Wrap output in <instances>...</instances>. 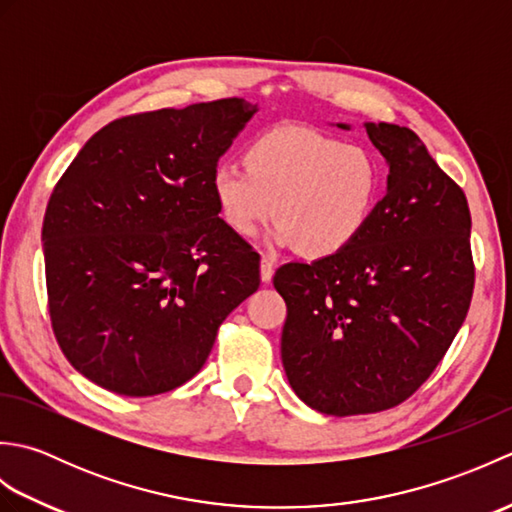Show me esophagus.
Returning <instances> with one entry per match:
<instances>
[{"instance_id":"34e87169","label":"esophagus","mask_w":512,"mask_h":512,"mask_svg":"<svg viewBox=\"0 0 512 512\" xmlns=\"http://www.w3.org/2000/svg\"><path fill=\"white\" fill-rule=\"evenodd\" d=\"M273 275H275V262H273V257H270V255H262V281H264V284H268V281L273 279Z\"/></svg>"}]
</instances>
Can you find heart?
<instances>
[{
	"label": "heart",
	"instance_id": "obj_1",
	"mask_svg": "<svg viewBox=\"0 0 512 512\" xmlns=\"http://www.w3.org/2000/svg\"><path fill=\"white\" fill-rule=\"evenodd\" d=\"M380 191L383 171L374 154L292 125L255 138L246 162L224 160L213 171L215 202L237 235H257L275 215L277 242L308 259L354 244Z\"/></svg>",
	"mask_w": 512,
	"mask_h": 512
}]
</instances>
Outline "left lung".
I'll use <instances>...</instances> for the list:
<instances>
[{"instance_id":"left-lung-1","label":"left lung","mask_w":512,"mask_h":512,"mask_svg":"<svg viewBox=\"0 0 512 512\" xmlns=\"http://www.w3.org/2000/svg\"><path fill=\"white\" fill-rule=\"evenodd\" d=\"M389 162L385 198L341 253L281 266V361L295 394L328 416L405 402L447 354L471 306L464 191L409 127L367 123Z\"/></svg>"}]
</instances>
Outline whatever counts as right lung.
Wrapping results in <instances>:
<instances>
[{"label":"right lung","instance_id":"add662e5","mask_svg":"<svg viewBox=\"0 0 512 512\" xmlns=\"http://www.w3.org/2000/svg\"><path fill=\"white\" fill-rule=\"evenodd\" d=\"M255 105L116 118L76 154L43 217L48 312L76 372L121 396L187 383L259 288V253L213 195L217 160Z\"/></svg>","mask_w":512,"mask_h":512}]
</instances>
